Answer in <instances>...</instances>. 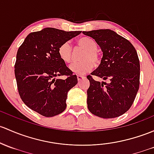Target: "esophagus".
<instances>
[{"label": "esophagus", "mask_w": 154, "mask_h": 154, "mask_svg": "<svg viewBox=\"0 0 154 154\" xmlns=\"http://www.w3.org/2000/svg\"><path fill=\"white\" fill-rule=\"evenodd\" d=\"M77 80H78V81H80V80H81L82 78H84V77L83 76H82V75H77Z\"/></svg>", "instance_id": "1"}]
</instances>
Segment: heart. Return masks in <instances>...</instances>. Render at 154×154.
<instances>
[{
  "label": "heart",
  "instance_id": "heart-1",
  "mask_svg": "<svg viewBox=\"0 0 154 154\" xmlns=\"http://www.w3.org/2000/svg\"><path fill=\"white\" fill-rule=\"evenodd\" d=\"M77 45L85 50L81 57L83 60L74 63L69 66V69L76 74H83L89 72L93 69L95 63H97L100 60V56L97 52V43L93 39L88 37H82L78 39ZM58 54L60 57L65 63L72 62V47L69 42H65L58 48Z\"/></svg>",
  "mask_w": 154,
  "mask_h": 154
}]
</instances>
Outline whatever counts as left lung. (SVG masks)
I'll list each match as a JSON object with an SVG mask.
<instances>
[{
    "mask_svg": "<svg viewBox=\"0 0 154 154\" xmlns=\"http://www.w3.org/2000/svg\"><path fill=\"white\" fill-rule=\"evenodd\" d=\"M82 33L94 39L103 54L97 69L87 76L90 82L87 91L88 110L104 119L122 115L131 107L140 87V65L137 51L130 41L112 30ZM92 75L107 82H96Z\"/></svg>",
    "mask_w": 154,
    "mask_h": 154,
    "instance_id": "left-lung-1",
    "label": "left lung"
}]
</instances>
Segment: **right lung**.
Listing matches in <instances>:
<instances>
[{
    "label": "right lung",
    "instance_id": "add662e5",
    "mask_svg": "<svg viewBox=\"0 0 154 154\" xmlns=\"http://www.w3.org/2000/svg\"><path fill=\"white\" fill-rule=\"evenodd\" d=\"M80 33L45 28L29 34L17 50L14 74L18 93L29 108L42 116L51 117L66 109L67 94L77 78L60 57L58 48ZM60 75L66 78L58 79Z\"/></svg>",
    "mask_w": 154,
    "mask_h": 154
}]
</instances>
